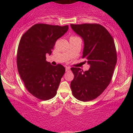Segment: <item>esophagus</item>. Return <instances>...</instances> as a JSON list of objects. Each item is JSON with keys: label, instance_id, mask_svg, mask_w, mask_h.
Returning <instances> with one entry per match:
<instances>
[{"label": "esophagus", "instance_id": "obj_1", "mask_svg": "<svg viewBox=\"0 0 133 133\" xmlns=\"http://www.w3.org/2000/svg\"><path fill=\"white\" fill-rule=\"evenodd\" d=\"M70 70H71V69H70V68H69V67H66V68H65V71L66 72L69 71Z\"/></svg>", "mask_w": 133, "mask_h": 133}]
</instances>
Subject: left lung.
<instances>
[{
    "label": "left lung",
    "instance_id": "left-lung-1",
    "mask_svg": "<svg viewBox=\"0 0 133 133\" xmlns=\"http://www.w3.org/2000/svg\"><path fill=\"white\" fill-rule=\"evenodd\" d=\"M84 42L83 54L90 65L88 71L72 68L74 77L71 82L73 96L86 102L95 99L109 86L117 62V53L112 36L98 24H71Z\"/></svg>",
    "mask_w": 133,
    "mask_h": 133
}]
</instances>
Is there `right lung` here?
Segmentation results:
<instances>
[{"mask_svg":"<svg viewBox=\"0 0 133 133\" xmlns=\"http://www.w3.org/2000/svg\"><path fill=\"white\" fill-rule=\"evenodd\" d=\"M68 25L59 26L37 24L22 35L17 54V65L20 77L27 91L36 98L51 99L57 94L65 68L46 61L56 41L68 31Z\"/></svg>","mask_w":133,"mask_h":133,"instance_id":"1","label":"right lung"}]
</instances>
